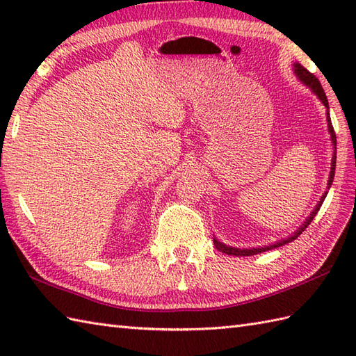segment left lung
Returning a JSON list of instances; mask_svg holds the SVG:
<instances>
[{
  "mask_svg": "<svg viewBox=\"0 0 356 356\" xmlns=\"http://www.w3.org/2000/svg\"><path fill=\"white\" fill-rule=\"evenodd\" d=\"M292 70H293V73H295V76H297V78L301 81V84H305L306 87L311 88L312 93H314L316 97H318V99L321 101V104L324 105V107H326L327 130H329V134H330V143H332V147H334V153H332V163H330L329 180H327V190H329L332 182H334V176H335V165H337V136H335V131H334V127H332V122H330L327 97H326V93H324V90H323V87H321V84H320V81L316 79L311 72H307L303 65L298 64V63H293V64H292ZM326 195H327V191H324V194L321 195V199H320L318 203H316V205H315L312 213L309 214V217L306 218L305 223L301 225L297 231L292 232L289 237L278 240V241H275V243L264 245V246H259V248H236V246H229V245L222 243L220 240L214 237V240H213V241H214V246H216V249H218V251L223 252V254L236 255V257H238V255L246 257V255H255V254L266 252V251H270V249H275V248H278V246H283V245H286V243H291V241H293L295 238H297V237L300 236V234L307 228L309 223H311V222L314 220V217H315L316 213H318V211H320L324 199H326Z\"/></svg>",
  "mask_w": 356,
  "mask_h": 356,
  "instance_id": "8db88e82",
  "label": "left lung"
}]
</instances>
